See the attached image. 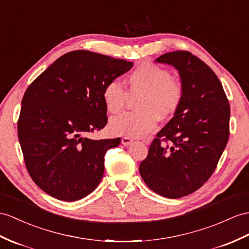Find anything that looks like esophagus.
I'll return each mask as SVG.
<instances>
[{
	"label": "esophagus",
	"mask_w": 249,
	"mask_h": 249,
	"mask_svg": "<svg viewBox=\"0 0 249 249\" xmlns=\"http://www.w3.org/2000/svg\"><path fill=\"white\" fill-rule=\"evenodd\" d=\"M132 142H133V139H132L131 137L124 136V137L121 138V143H123L124 145H129V144H131Z\"/></svg>",
	"instance_id": "1"
}]
</instances>
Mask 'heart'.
Segmentation results:
<instances>
[{
    "label": "heart",
    "instance_id": "heart-1",
    "mask_svg": "<svg viewBox=\"0 0 249 249\" xmlns=\"http://www.w3.org/2000/svg\"><path fill=\"white\" fill-rule=\"evenodd\" d=\"M131 96L141 94L136 102L138 112L125 113L111 119L108 128L115 135L143 137L152 131L160 117L165 118L178 107L183 89L167 70L152 63H142L126 77ZM107 110L118 114L124 110L128 94L117 81L108 82L102 92Z\"/></svg>",
    "mask_w": 249,
    "mask_h": 249
}]
</instances>
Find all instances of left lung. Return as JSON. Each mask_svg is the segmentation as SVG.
I'll list each match as a JSON object with an SVG mask.
<instances>
[{
	"instance_id": "left-lung-1",
	"label": "left lung",
	"mask_w": 249,
	"mask_h": 249,
	"mask_svg": "<svg viewBox=\"0 0 249 249\" xmlns=\"http://www.w3.org/2000/svg\"><path fill=\"white\" fill-rule=\"evenodd\" d=\"M155 62L178 71L183 97L151 143L139 173L157 195L179 198L201 188L215 170L228 142L230 107L214 71L191 53H167Z\"/></svg>"
}]
</instances>
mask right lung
<instances>
[{
    "mask_svg": "<svg viewBox=\"0 0 249 249\" xmlns=\"http://www.w3.org/2000/svg\"><path fill=\"white\" fill-rule=\"evenodd\" d=\"M133 62L89 51L63 54L30 84L22 99L18 136L30 178L51 196L74 202L93 192L105 154L121 139H89L107 123L102 92Z\"/></svg>",
    "mask_w": 249,
    "mask_h": 249,
    "instance_id": "add662e5",
    "label": "right lung"
}]
</instances>
